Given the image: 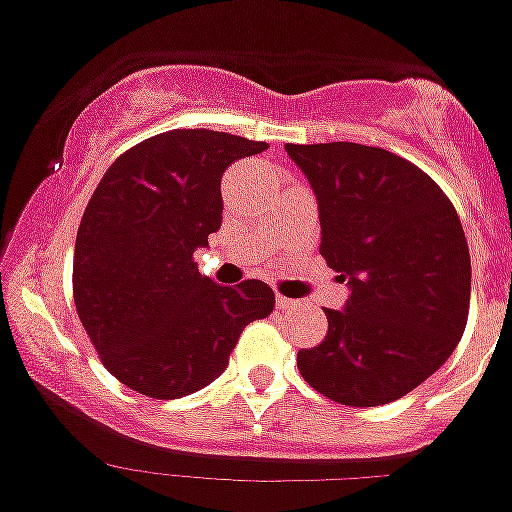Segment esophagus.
<instances>
[{"instance_id":"1","label":"esophagus","mask_w":512,"mask_h":512,"mask_svg":"<svg viewBox=\"0 0 512 512\" xmlns=\"http://www.w3.org/2000/svg\"><path fill=\"white\" fill-rule=\"evenodd\" d=\"M277 307H279V310H292V307H297V300H292V297L277 295Z\"/></svg>"}]
</instances>
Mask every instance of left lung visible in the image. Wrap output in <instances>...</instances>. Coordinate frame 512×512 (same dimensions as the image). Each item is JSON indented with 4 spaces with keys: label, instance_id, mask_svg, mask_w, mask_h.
Wrapping results in <instances>:
<instances>
[{
    "label": "left lung",
    "instance_id": "obj_1",
    "mask_svg": "<svg viewBox=\"0 0 512 512\" xmlns=\"http://www.w3.org/2000/svg\"><path fill=\"white\" fill-rule=\"evenodd\" d=\"M320 210V256L348 279L346 310L300 348L312 390L351 408L400 400L436 372L469 318L472 261L451 200L431 176L384 148L287 143Z\"/></svg>",
    "mask_w": 512,
    "mask_h": 512
}]
</instances>
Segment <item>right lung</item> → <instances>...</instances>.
<instances>
[{
	"label": "right lung",
	"mask_w": 512,
	"mask_h": 512,
	"mask_svg": "<svg viewBox=\"0 0 512 512\" xmlns=\"http://www.w3.org/2000/svg\"><path fill=\"white\" fill-rule=\"evenodd\" d=\"M264 140L169 130L104 171L79 223L74 305L104 369L125 387L176 400L225 372L243 328L274 310L261 279L220 287L194 251L223 220L220 179Z\"/></svg>",
	"instance_id": "right-lung-1"
}]
</instances>
